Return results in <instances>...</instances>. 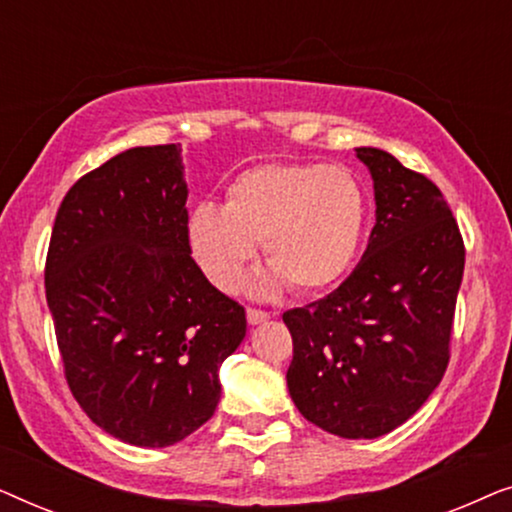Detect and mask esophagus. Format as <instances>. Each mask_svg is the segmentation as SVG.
<instances>
[{"label": "esophagus", "instance_id": "esophagus-1", "mask_svg": "<svg viewBox=\"0 0 512 512\" xmlns=\"http://www.w3.org/2000/svg\"><path fill=\"white\" fill-rule=\"evenodd\" d=\"M265 319H270V312H265V310H258V307H247V321L251 326H256V324H263Z\"/></svg>", "mask_w": 512, "mask_h": 512}]
</instances>
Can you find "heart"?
Masks as SVG:
<instances>
[{
  "instance_id": "heart-1",
  "label": "heart",
  "mask_w": 512,
  "mask_h": 512,
  "mask_svg": "<svg viewBox=\"0 0 512 512\" xmlns=\"http://www.w3.org/2000/svg\"><path fill=\"white\" fill-rule=\"evenodd\" d=\"M366 226V195L342 167L263 163L237 174L226 205L198 202L186 219V237L209 282L233 289L261 242L270 272L251 291L272 293L289 284L317 293L338 282L359 249Z\"/></svg>"
}]
</instances>
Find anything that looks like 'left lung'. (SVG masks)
<instances>
[{"label":"left lung","instance_id":"left-lung-1","mask_svg":"<svg viewBox=\"0 0 512 512\" xmlns=\"http://www.w3.org/2000/svg\"><path fill=\"white\" fill-rule=\"evenodd\" d=\"M356 156L373 174L377 223L338 289L282 314L293 338L286 384L307 422L377 438L443 380L466 249L429 177L370 146Z\"/></svg>","mask_w":512,"mask_h":512}]
</instances>
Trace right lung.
<instances>
[{
	"instance_id": "obj_1",
	"label": "right lung",
	"mask_w": 512,
	"mask_h": 512,
	"mask_svg": "<svg viewBox=\"0 0 512 512\" xmlns=\"http://www.w3.org/2000/svg\"><path fill=\"white\" fill-rule=\"evenodd\" d=\"M179 144L118 153L69 188L46 256V300L69 391L123 443L167 447L221 398L244 307L202 275L186 237Z\"/></svg>"
}]
</instances>
